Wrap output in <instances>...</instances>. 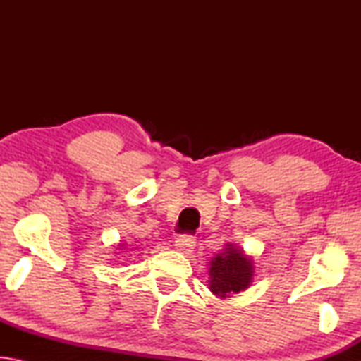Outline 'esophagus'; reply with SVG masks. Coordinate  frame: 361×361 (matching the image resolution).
<instances>
[{"label": "esophagus", "instance_id": "34e87169", "mask_svg": "<svg viewBox=\"0 0 361 361\" xmlns=\"http://www.w3.org/2000/svg\"><path fill=\"white\" fill-rule=\"evenodd\" d=\"M175 247L176 250H180L181 253H189L192 252V248L195 247V239L192 235H188V234L180 235L178 239L175 240Z\"/></svg>", "mask_w": 361, "mask_h": 361}]
</instances>
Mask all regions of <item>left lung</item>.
I'll return each mask as SVG.
<instances>
[{
  "label": "left lung",
  "instance_id": "left-lung-1",
  "mask_svg": "<svg viewBox=\"0 0 361 361\" xmlns=\"http://www.w3.org/2000/svg\"><path fill=\"white\" fill-rule=\"evenodd\" d=\"M209 288L218 298H229L247 290L253 279V261L242 248L228 243L221 253L213 256L209 269Z\"/></svg>",
  "mask_w": 361,
  "mask_h": 361
}]
</instances>
